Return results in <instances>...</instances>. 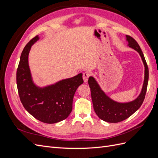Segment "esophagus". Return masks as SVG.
<instances>
[{
    "label": "esophagus",
    "mask_w": 158,
    "mask_h": 158,
    "mask_svg": "<svg viewBox=\"0 0 158 158\" xmlns=\"http://www.w3.org/2000/svg\"><path fill=\"white\" fill-rule=\"evenodd\" d=\"M90 74L89 73H87V72H85L83 74V80L84 81V82H87L88 80V78L89 77Z\"/></svg>",
    "instance_id": "esophagus-1"
}]
</instances>
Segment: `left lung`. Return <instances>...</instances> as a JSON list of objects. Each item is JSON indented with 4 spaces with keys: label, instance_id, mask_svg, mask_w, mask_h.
I'll use <instances>...</instances> for the list:
<instances>
[{
    "label": "left lung",
    "instance_id": "left-lung-1",
    "mask_svg": "<svg viewBox=\"0 0 158 158\" xmlns=\"http://www.w3.org/2000/svg\"><path fill=\"white\" fill-rule=\"evenodd\" d=\"M126 41L128 43V47L135 49L139 53L144 66V82L138 96L128 102H116L103 92L94 77L89 76L88 79L94 111L99 118L107 123H118L125 120L140 107L145 98L149 77L146 61L138 43L128 35H126Z\"/></svg>",
    "mask_w": 158,
    "mask_h": 158
}]
</instances>
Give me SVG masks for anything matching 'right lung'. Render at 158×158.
I'll return each mask as SVG.
<instances>
[{"mask_svg": "<svg viewBox=\"0 0 158 158\" xmlns=\"http://www.w3.org/2000/svg\"><path fill=\"white\" fill-rule=\"evenodd\" d=\"M39 40V35L33 37L22 52L16 73L17 87L26 111L37 120L53 124L64 120L71 113L74 94L84 82L82 73L44 87L38 86L33 82L28 56L31 46Z\"/></svg>", "mask_w": 158, "mask_h": 158, "instance_id": "obj_1", "label": "right lung"}]
</instances>
